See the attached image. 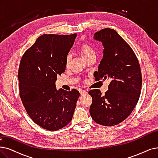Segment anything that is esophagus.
I'll use <instances>...</instances> for the list:
<instances>
[{
    "mask_svg": "<svg viewBox=\"0 0 158 158\" xmlns=\"http://www.w3.org/2000/svg\"><path fill=\"white\" fill-rule=\"evenodd\" d=\"M79 92H80V94H81V95H83V94H87V91L84 90H81Z\"/></svg>",
    "mask_w": 158,
    "mask_h": 158,
    "instance_id": "34e87169",
    "label": "esophagus"
}]
</instances>
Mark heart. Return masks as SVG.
<instances>
[{"mask_svg":"<svg viewBox=\"0 0 158 158\" xmlns=\"http://www.w3.org/2000/svg\"><path fill=\"white\" fill-rule=\"evenodd\" d=\"M78 52L86 60L92 57H95V52L93 48L88 44H83L78 48ZM70 56H67L66 57V66H68L70 63Z\"/></svg>","mask_w":158,"mask_h":158,"instance_id":"obj_1","label":"heart"}]
</instances>
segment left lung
<instances>
[{
    "instance_id": "obj_1",
    "label": "left lung",
    "mask_w": 158,
    "mask_h": 158,
    "mask_svg": "<svg viewBox=\"0 0 158 158\" xmlns=\"http://www.w3.org/2000/svg\"><path fill=\"white\" fill-rule=\"evenodd\" d=\"M94 39L104 46L95 80L110 79V83L104 95L98 89L88 92L92 98L90 114L98 124L112 127L126 119L138 103L142 85L141 68L132 48L115 30L102 29L95 33Z\"/></svg>"
}]
</instances>
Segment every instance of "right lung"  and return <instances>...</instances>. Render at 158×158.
<instances>
[{
	"label": "right lung",
	"instance_id": "right-lung-1",
	"mask_svg": "<svg viewBox=\"0 0 158 158\" xmlns=\"http://www.w3.org/2000/svg\"><path fill=\"white\" fill-rule=\"evenodd\" d=\"M76 37L77 33L44 34L20 60V98L30 118L48 130H58L69 124L76 107L79 91H57L55 84L58 75L65 72L66 57Z\"/></svg>",
	"mask_w": 158,
	"mask_h": 158
}]
</instances>
